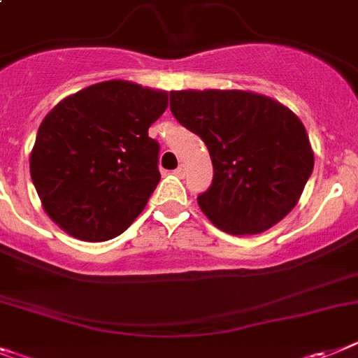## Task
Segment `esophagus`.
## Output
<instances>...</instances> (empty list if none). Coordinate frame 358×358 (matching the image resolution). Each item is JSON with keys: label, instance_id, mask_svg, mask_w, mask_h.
Here are the masks:
<instances>
[{"label": "esophagus", "instance_id": "34e87169", "mask_svg": "<svg viewBox=\"0 0 358 358\" xmlns=\"http://www.w3.org/2000/svg\"><path fill=\"white\" fill-rule=\"evenodd\" d=\"M175 173H176V175H178V176H183V175H185V166H183V164H180L178 169H176Z\"/></svg>", "mask_w": 358, "mask_h": 358}]
</instances>
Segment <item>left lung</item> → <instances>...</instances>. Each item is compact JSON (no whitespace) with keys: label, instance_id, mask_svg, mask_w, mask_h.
I'll return each mask as SVG.
<instances>
[{"label":"left lung","instance_id":"8db88e82","mask_svg":"<svg viewBox=\"0 0 358 358\" xmlns=\"http://www.w3.org/2000/svg\"><path fill=\"white\" fill-rule=\"evenodd\" d=\"M171 111L209 149L214 178L198 205L220 231L259 234L297 205L313 149L290 108L247 90H176Z\"/></svg>","mask_w":358,"mask_h":358}]
</instances>
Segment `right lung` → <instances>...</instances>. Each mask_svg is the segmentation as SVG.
I'll use <instances>...</instances> for the list:
<instances>
[{"label":"right lung","mask_w":358,"mask_h":358,"mask_svg":"<svg viewBox=\"0 0 358 358\" xmlns=\"http://www.w3.org/2000/svg\"><path fill=\"white\" fill-rule=\"evenodd\" d=\"M169 93L113 79L71 93L37 129L30 176L52 222L83 241L122 234L160 182L149 126Z\"/></svg>","instance_id":"1"}]
</instances>
